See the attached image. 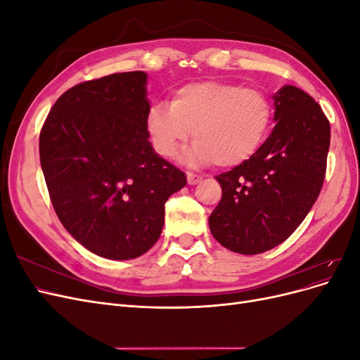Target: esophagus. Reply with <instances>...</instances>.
<instances>
[{
  "label": "esophagus",
  "mask_w": 360,
  "mask_h": 360,
  "mask_svg": "<svg viewBox=\"0 0 360 360\" xmlns=\"http://www.w3.org/2000/svg\"><path fill=\"white\" fill-rule=\"evenodd\" d=\"M186 177H188V183L189 184H197L202 179L201 176H197V174H193V172H186Z\"/></svg>",
  "instance_id": "esophagus-1"
}]
</instances>
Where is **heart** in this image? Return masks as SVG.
<instances>
[{
  "label": "heart",
  "mask_w": 360,
  "mask_h": 360,
  "mask_svg": "<svg viewBox=\"0 0 360 360\" xmlns=\"http://www.w3.org/2000/svg\"><path fill=\"white\" fill-rule=\"evenodd\" d=\"M274 108L269 96L240 84L204 81L181 85L171 103L158 102L146 120L151 146L172 158L189 139L186 160L193 165L230 168L248 160L263 144Z\"/></svg>",
  "instance_id": "b5f03b06"
}]
</instances>
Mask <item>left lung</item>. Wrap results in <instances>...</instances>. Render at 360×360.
<instances>
[{"instance_id":"left-lung-1","label":"left lung","mask_w":360,"mask_h":360,"mask_svg":"<svg viewBox=\"0 0 360 360\" xmlns=\"http://www.w3.org/2000/svg\"><path fill=\"white\" fill-rule=\"evenodd\" d=\"M276 126L255 153L216 180L222 198L209 217L213 237L243 255L263 254L296 231L317 201L330 124L309 94L284 85L274 96Z\"/></svg>"}]
</instances>
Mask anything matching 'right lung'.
<instances>
[{
	"label": "right lung",
	"instance_id": "right-lung-1",
	"mask_svg": "<svg viewBox=\"0 0 360 360\" xmlns=\"http://www.w3.org/2000/svg\"><path fill=\"white\" fill-rule=\"evenodd\" d=\"M146 85L141 70L75 85L40 132L53 210L76 242L103 258L146 254L162 233L167 200L186 186L184 172L148 141Z\"/></svg>",
	"mask_w": 360,
	"mask_h": 360
}]
</instances>
